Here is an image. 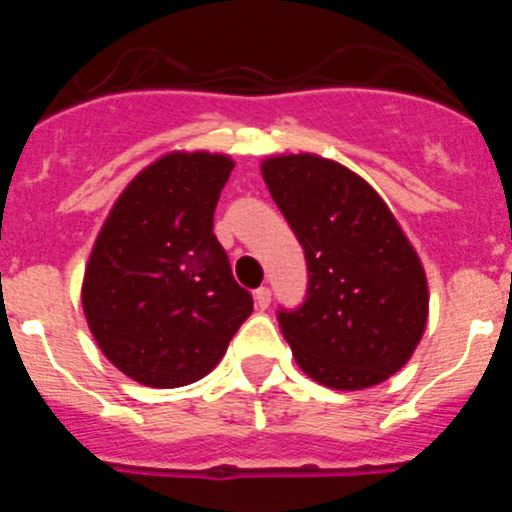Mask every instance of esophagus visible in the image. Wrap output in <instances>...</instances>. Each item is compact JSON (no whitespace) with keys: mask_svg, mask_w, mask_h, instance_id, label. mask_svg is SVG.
Here are the masks:
<instances>
[{"mask_svg":"<svg viewBox=\"0 0 512 512\" xmlns=\"http://www.w3.org/2000/svg\"><path fill=\"white\" fill-rule=\"evenodd\" d=\"M253 300H256V307L259 310H266L271 305V289L269 287H259L253 292Z\"/></svg>","mask_w":512,"mask_h":512,"instance_id":"34e87169","label":"esophagus"}]
</instances>
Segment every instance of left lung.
Wrapping results in <instances>:
<instances>
[{
  "instance_id": "1",
  "label": "left lung",
  "mask_w": 512,
  "mask_h": 512,
  "mask_svg": "<svg viewBox=\"0 0 512 512\" xmlns=\"http://www.w3.org/2000/svg\"><path fill=\"white\" fill-rule=\"evenodd\" d=\"M307 261L305 302L277 320L307 377L364 390L400 372L423 338L428 282L390 207L359 174L300 153L261 166Z\"/></svg>"
}]
</instances>
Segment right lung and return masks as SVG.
Masks as SVG:
<instances>
[{
  "label": "right lung",
  "instance_id": "obj_1",
  "mask_svg": "<svg viewBox=\"0 0 512 512\" xmlns=\"http://www.w3.org/2000/svg\"><path fill=\"white\" fill-rule=\"evenodd\" d=\"M233 161L169 153L112 207L89 256L81 305L102 354L148 387H184L215 369L253 312L212 215Z\"/></svg>",
  "mask_w": 512,
  "mask_h": 512
}]
</instances>
